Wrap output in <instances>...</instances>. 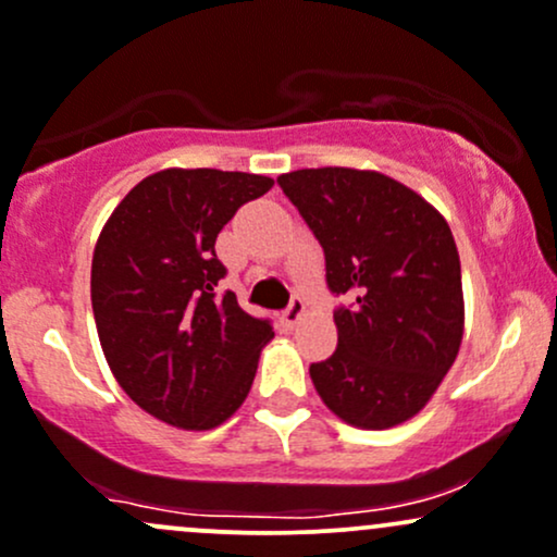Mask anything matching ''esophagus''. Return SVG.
Listing matches in <instances>:
<instances>
[{"label":"esophagus","instance_id":"obj_1","mask_svg":"<svg viewBox=\"0 0 557 557\" xmlns=\"http://www.w3.org/2000/svg\"><path fill=\"white\" fill-rule=\"evenodd\" d=\"M304 314H307V307H304L301 298L294 296V301H290V307L285 309L283 318H280V320H283L285 327H296L304 320Z\"/></svg>","mask_w":557,"mask_h":557}]
</instances>
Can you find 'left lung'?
<instances>
[{"instance_id": "8db88e82", "label": "left lung", "mask_w": 557, "mask_h": 557, "mask_svg": "<svg viewBox=\"0 0 557 557\" xmlns=\"http://www.w3.org/2000/svg\"><path fill=\"white\" fill-rule=\"evenodd\" d=\"M280 189L325 250L338 347L309 366L314 389L347 424L389 430L437 392L465 336L454 234L441 210L400 181L357 168L283 173Z\"/></svg>"}]
</instances>
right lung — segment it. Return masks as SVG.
I'll use <instances>...</instances> for the list:
<instances>
[{
    "instance_id": "add662e5",
    "label": "right lung",
    "mask_w": 557,
    "mask_h": 557,
    "mask_svg": "<svg viewBox=\"0 0 557 557\" xmlns=\"http://www.w3.org/2000/svg\"><path fill=\"white\" fill-rule=\"evenodd\" d=\"M269 175L168 168L114 208L92 250L98 338L125 395L178 430H213L248 397L269 320L226 290L215 237L239 205L267 195Z\"/></svg>"
}]
</instances>
